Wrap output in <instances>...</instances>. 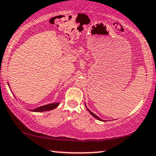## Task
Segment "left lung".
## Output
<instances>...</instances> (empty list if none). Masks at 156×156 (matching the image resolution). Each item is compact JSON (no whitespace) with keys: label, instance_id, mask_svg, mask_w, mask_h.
<instances>
[{"label":"left lung","instance_id":"1","mask_svg":"<svg viewBox=\"0 0 156 156\" xmlns=\"http://www.w3.org/2000/svg\"><path fill=\"white\" fill-rule=\"evenodd\" d=\"M86 108H87V107H86ZM87 109L88 110V112H90V114H91V115L93 116V117H95V118H96V119H98V120H100V121H104V120H103V119H100V118H99V117H98V116H96L95 114H94V113H93V112H90V110L88 109V108H87Z\"/></svg>","mask_w":156,"mask_h":156}]
</instances>
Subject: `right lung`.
Segmentation results:
<instances>
[{
  "mask_svg": "<svg viewBox=\"0 0 156 156\" xmlns=\"http://www.w3.org/2000/svg\"><path fill=\"white\" fill-rule=\"evenodd\" d=\"M60 103H53V104H47V105H44L42 106H39V107H37V109H31V111L32 112H45V111H50V110H52L55 109L59 105Z\"/></svg>",
  "mask_w": 156,
  "mask_h": 156,
  "instance_id": "1",
  "label": "right lung"
}]
</instances>
